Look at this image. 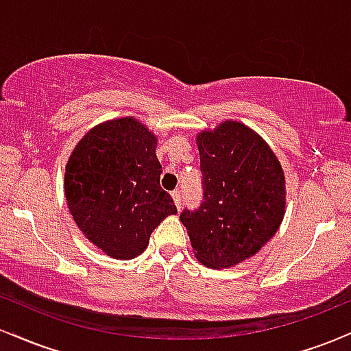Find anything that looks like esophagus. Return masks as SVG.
<instances>
[{
    "label": "esophagus",
    "instance_id": "esophagus-1",
    "mask_svg": "<svg viewBox=\"0 0 351 351\" xmlns=\"http://www.w3.org/2000/svg\"><path fill=\"white\" fill-rule=\"evenodd\" d=\"M171 198H173V201H175V206L181 209V191H178V189H176V191H173Z\"/></svg>",
    "mask_w": 351,
    "mask_h": 351
}]
</instances>
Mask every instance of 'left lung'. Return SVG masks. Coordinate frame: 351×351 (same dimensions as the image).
<instances>
[{
  "instance_id": "1",
  "label": "left lung",
  "mask_w": 351,
  "mask_h": 351,
  "mask_svg": "<svg viewBox=\"0 0 351 351\" xmlns=\"http://www.w3.org/2000/svg\"><path fill=\"white\" fill-rule=\"evenodd\" d=\"M203 173V203L184 209L193 252L211 269L234 267L272 239L285 215V176L259 134L224 120L196 136Z\"/></svg>"
}]
</instances>
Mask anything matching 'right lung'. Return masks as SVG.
<instances>
[{"mask_svg": "<svg viewBox=\"0 0 351 351\" xmlns=\"http://www.w3.org/2000/svg\"><path fill=\"white\" fill-rule=\"evenodd\" d=\"M158 140L135 117L95 125L72 150L64 191L82 234L114 259L140 256L153 229L176 215L160 186Z\"/></svg>", "mask_w": 351, "mask_h": 351, "instance_id": "right-lung-1", "label": "right lung"}]
</instances>
